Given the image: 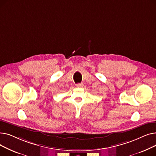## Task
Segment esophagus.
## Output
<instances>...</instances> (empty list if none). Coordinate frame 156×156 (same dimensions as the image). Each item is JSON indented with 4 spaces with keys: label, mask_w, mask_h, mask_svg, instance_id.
<instances>
[{
    "label": "esophagus",
    "mask_w": 156,
    "mask_h": 156,
    "mask_svg": "<svg viewBox=\"0 0 156 156\" xmlns=\"http://www.w3.org/2000/svg\"><path fill=\"white\" fill-rule=\"evenodd\" d=\"M77 87H83V83H78L76 84Z\"/></svg>",
    "instance_id": "1"
}]
</instances>
